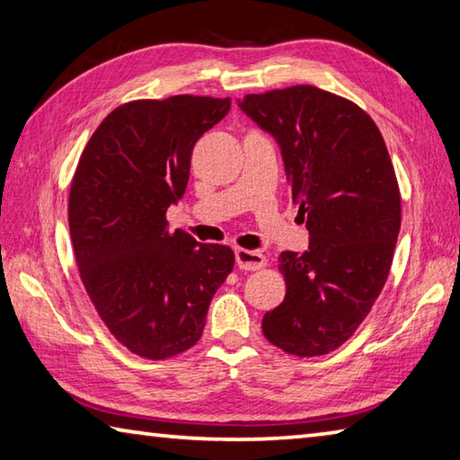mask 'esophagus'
I'll list each match as a JSON object with an SVG mask.
<instances>
[{"label":"esophagus","instance_id":"34e87169","mask_svg":"<svg viewBox=\"0 0 460 460\" xmlns=\"http://www.w3.org/2000/svg\"><path fill=\"white\" fill-rule=\"evenodd\" d=\"M235 263H237L239 270L257 271L265 265V255L259 253V252H252V249H237Z\"/></svg>","mask_w":460,"mask_h":460}]
</instances>
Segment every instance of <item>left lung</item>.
Instances as JSON below:
<instances>
[{"instance_id":"1","label":"left lung","mask_w":460,"mask_h":460,"mask_svg":"<svg viewBox=\"0 0 460 460\" xmlns=\"http://www.w3.org/2000/svg\"><path fill=\"white\" fill-rule=\"evenodd\" d=\"M239 108L278 140L310 231L307 252L279 255L286 297L263 315V336L291 356L330 354L370 314L394 257L400 189L386 143L352 100L310 84L247 94Z\"/></svg>"}]
</instances>
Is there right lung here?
<instances>
[{"mask_svg":"<svg viewBox=\"0 0 460 460\" xmlns=\"http://www.w3.org/2000/svg\"><path fill=\"white\" fill-rule=\"evenodd\" d=\"M231 98L132 100L100 122L74 172L68 223L82 283L132 354L166 360L201 338L208 304L235 263L227 245L171 231L199 138Z\"/></svg>","mask_w":460,"mask_h":460,"instance_id":"add662e5","label":"right lung"}]
</instances>
